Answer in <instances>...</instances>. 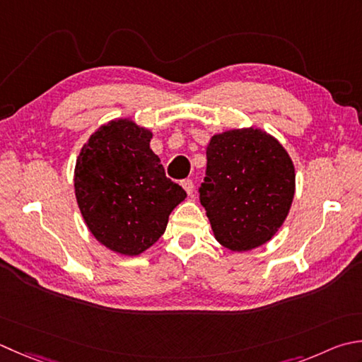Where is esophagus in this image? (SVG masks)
Wrapping results in <instances>:
<instances>
[{"instance_id": "1", "label": "esophagus", "mask_w": 362, "mask_h": 362, "mask_svg": "<svg viewBox=\"0 0 362 362\" xmlns=\"http://www.w3.org/2000/svg\"><path fill=\"white\" fill-rule=\"evenodd\" d=\"M182 187H183V189L187 191L188 194H193V189H194L193 180H191V179H185V180H182Z\"/></svg>"}]
</instances>
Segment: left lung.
<instances>
[{
    "instance_id": "1",
    "label": "left lung",
    "mask_w": 362,
    "mask_h": 362,
    "mask_svg": "<svg viewBox=\"0 0 362 362\" xmlns=\"http://www.w3.org/2000/svg\"><path fill=\"white\" fill-rule=\"evenodd\" d=\"M293 194V163L268 133L243 129L210 139L199 199L215 238L228 250L267 243L287 218Z\"/></svg>"
}]
</instances>
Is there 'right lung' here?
Here are the masks:
<instances>
[{
  "label": "right lung",
  "mask_w": 362,
  "mask_h": 362,
  "mask_svg": "<svg viewBox=\"0 0 362 362\" xmlns=\"http://www.w3.org/2000/svg\"><path fill=\"white\" fill-rule=\"evenodd\" d=\"M151 138L133 120H111L76 158L75 196L84 221L98 242L125 256H138L157 242L187 197L166 177Z\"/></svg>",
  "instance_id": "add662e5"
}]
</instances>
